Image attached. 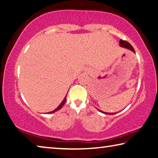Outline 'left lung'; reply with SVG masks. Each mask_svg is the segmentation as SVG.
I'll return each mask as SVG.
<instances>
[{"label": "left lung", "mask_w": 158, "mask_h": 158, "mask_svg": "<svg viewBox=\"0 0 158 158\" xmlns=\"http://www.w3.org/2000/svg\"><path fill=\"white\" fill-rule=\"evenodd\" d=\"M119 44H120V46H121L124 47V48H128V49H129V50H131V51H133L134 52H135V50H134V48H133V47H132V46H131V44H130V43H128V41L121 40L120 41H119ZM99 111L101 112L102 113H104V114H116V113H107V112H103V111H101V110H99Z\"/></svg>", "instance_id": "1"}]
</instances>
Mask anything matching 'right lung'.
Returning <instances> with one entry per match:
<instances>
[{
  "label": "right lung",
  "mask_w": 158,
  "mask_h": 158,
  "mask_svg": "<svg viewBox=\"0 0 158 158\" xmlns=\"http://www.w3.org/2000/svg\"><path fill=\"white\" fill-rule=\"evenodd\" d=\"M66 97L64 98V100H63V101L62 102V103H60V106H58L57 107V108L56 109H55V110H53V111H52V112H48L49 113V114H50V113H53V112H56V111H58V110H60L61 108H62V107H63V106H64V104L65 103V102H66Z\"/></svg>",
  "instance_id": "add662e5"
}]
</instances>
